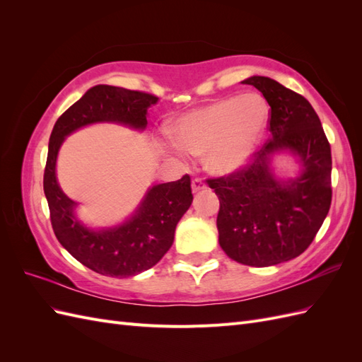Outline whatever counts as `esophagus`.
I'll return each instance as SVG.
<instances>
[{
	"mask_svg": "<svg viewBox=\"0 0 362 362\" xmlns=\"http://www.w3.org/2000/svg\"><path fill=\"white\" fill-rule=\"evenodd\" d=\"M204 189H206V184L204 182L202 178H194V180L192 181V190H193V193L201 192V190H204Z\"/></svg>",
	"mask_w": 362,
	"mask_h": 362,
	"instance_id": "1",
	"label": "esophagus"
}]
</instances>
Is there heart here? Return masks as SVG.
<instances>
[{
	"label": "heart",
	"mask_w": 362,
	"mask_h": 362,
	"mask_svg": "<svg viewBox=\"0 0 362 362\" xmlns=\"http://www.w3.org/2000/svg\"><path fill=\"white\" fill-rule=\"evenodd\" d=\"M269 120V105L258 93L216 100L175 120L170 133L177 146L204 156L214 173H231L254 154Z\"/></svg>",
	"instance_id": "heart-1"
}]
</instances>
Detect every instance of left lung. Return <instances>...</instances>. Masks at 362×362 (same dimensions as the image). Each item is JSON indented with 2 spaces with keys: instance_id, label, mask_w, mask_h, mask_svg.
I'll return each instance as SVG.
<instances>
[{
  "instance_id": "1",
  "label": "left lung",
  "mask_w": 362,
  "mask_h": 362,
  "mask_svg": "<svg viewBox=\"0 0 362 362\" xmlns=\"http://www.w3.org/2000/svg\"><path fill=\"white\" fill-rule=\"evenodd\" d=\"M250 84L270 105V137L237 172L206 180L221 208L218 245L245 266L266 267L299 257L329 211L332 201L331 145L319 116L299 93L269 76L254 75ZM288 148L303 163L301 173L278 180L269 156Z\"/></svg>"
}]
</instances>
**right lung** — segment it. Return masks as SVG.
Listing matches in <instances>:
<instances>
[{
  "label": "right lung",
  "instance_id": "obj_1",
  "mask_svg": "<svg viewBox=\"0 0 362 362\" xmlns=\"http://www.w3.org/2000/svg\"><path fill=\"white\" fill-rule=\"evenodd\" d=\"M158 98L124 87L98 84L64 112L52 128L43 173L51 225L60 245L100 275L128 278L156 266L173 243L175 228L192 205L190 177L149 189L136 213L122 225L95 231L75 217V202L60 189L56 163L63 140L75 129L96 122H116L136 129L148 125V108Z\"/></svg>",
  "mask_w": 362,
  "mask_h": 362
}]
</instances>
